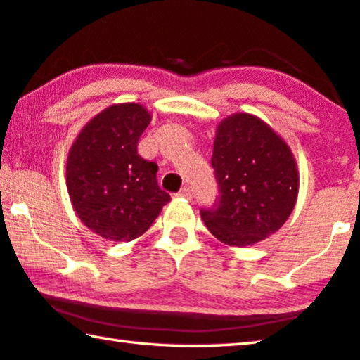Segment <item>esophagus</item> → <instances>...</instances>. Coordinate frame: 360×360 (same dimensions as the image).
Masks as SVG:
<instances>
[{
    "mask_svg": "<svg viewBox=\"0 0 360 360\" xmlns=\"http://www.w3.org/2000/svg\"><path fill=\"white\" fill-rule=\"evenodd\" d=\"M178 195H179V197H182V198L192 200V197H193V192H192V188H191V187L186 186V187H182V188H181Z\"/></svg>",
    "mask_w": 360,
    "mask_h": 360,
    "instance_id": "34e87169",
    "label": "esophagus"
}]
</instances>
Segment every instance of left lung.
<instances>
[{
    "label": "left lung",
    "instance_id": "obj_1",
    "mask_svg": "<svg viewBox=\"0 0 360 360\" xmlns=\"http://www.w3.org/2000/svg\"><path fill=\"white\" fill-rule=\"evenodd\" d=\"M211 165L219 198L200 214L227 246H252L283 227L298 197V169L289 144L254 114L219 122Z\"/></svg>",
    "mask_w": 360,
    "mask_h": 360
}]
</instances>
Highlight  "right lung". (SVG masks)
Masks as SVG:
<instances>
[{"instance_id": "obj_1", "label": "right lung", "mask_w": 360, "mask_h": 360, "mask_svg": "<svg viewBox=\"0 0 360 360\" xmlns=\"http://www.w3.org/2000/svg\"><path fill=\"white\" fill-rule=\"evenodd\" d=\"M152 114L139 103L103 109L79 131L66 160V187L81 222L108 241H133L148 230L169 195L157 163L138 155Z\"/></svg>"}]
</instances>
